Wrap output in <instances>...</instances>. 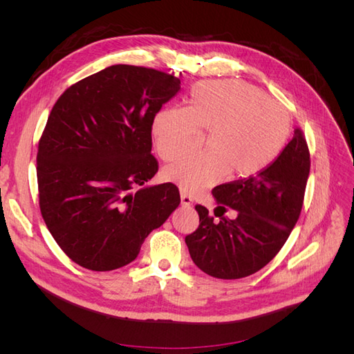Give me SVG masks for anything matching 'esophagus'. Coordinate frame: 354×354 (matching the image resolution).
<instances>
[{
    "instance_id": "1",
    "label": "esophagus",
    "mask_w": 354,
    "mask_h": 354,
    "mask_svg": "<svg viewBox=\"0 0 354 354\" xmlns=\"http://www.w3.org/2000/svg\"><path fill=\"white\" fill-rule=\"evenodd\" d=\"M180 196H181V205H185V207H190L192 203H194V201H192V198H190L189 195H186L185 192H181Z\"/></svg>"
}]
</instances>
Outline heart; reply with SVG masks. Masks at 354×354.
I'll list each match as a JSON object with an SVG mask.
<instances>
[{
	"instance_id": "heart-1",
	"label": "heart",
	"mask_w": 354,
	"mask_h": 354,
	"mask_svg": "<svg viewBox=\"0 0 354 354\" xmlns=\"http://www.w3.org/2000/svg\"><path fill=\"white\" fill-rule=\"evenodd\" d=\"M201 131H209L208 151L164 169V178L187 194H198L229 173L230 178H246L269 167L291 133V116L252 85L224 80L198 84L186 109L159 111L152 125L156 151L167 162L187 153Z\"/></svg>"
}]
</instances>
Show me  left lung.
<instances>
[{
  "label": "left lung",
  "instance_id": "left-lung-1",
  "mask_svg": "<svg viewBox=\"0 0 354 354\" xmlns=\"http://www.w3.org/2000/svg\"><path fill=\"white\" fill-rule=\"evenodd\" d=\"M308 173V146L295 128L292 140L259 174L214 187L220 221L195 207L199 226L186 236L194 263L218 279H241L269 264L298 221ZM229 207L239 212L234 219L223 217Z\"/></svg>",
  "mask_w": 354,
  "mask_h": 354
}]
</instances>
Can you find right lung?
I'll list each match as a JSON object with an SVG mask.
<instances>
[{
	"instance_id": "right-lung-1",
	"label": "right lung",
	"mask_w": 354,
	"mask_h": 354,
	"mask_svg": "<svg viewBox=\"0 0 354 354\" xmlns=\"http://www.w3.org/2000/svg\"><path fill=\"white\" fill-rule=\"evenodd\" d=\"M180 90L174 75L113 65L53 106L37 155L41 216L72 261L94 272L131 263L180 203L178 187H146L158 173L156 113Z\"/></svg>"
}]
</instances>
